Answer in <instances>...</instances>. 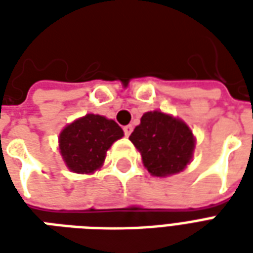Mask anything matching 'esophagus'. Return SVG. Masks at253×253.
<instances>
[{
  "label": "esophagus",
  "mask_w": 253,
  "mask_h": 253,
  "mask_svg": "<svg viewBox=\"0 0 253 253\" xmlns=\"http://www.w3.org/2000/svg\"><path fill=\"white\" fill-rule=\"evenodd\" d=\"M123 131H125V135L126 137H130V134L132 132V126L131 125H128V126L123 127Z\"/></svg>",
  "instance_id": "1"
}]
</instances>
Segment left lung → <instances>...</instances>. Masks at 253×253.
Returning <instances> with one entry per match:
<instances>
[{
  "label": "left lung",
  "mask_w": 253,
  "mask_h": 253,
  "mask_svg": "<svg viewBox=\"0 0 253 253\" xmlns=\"http://www.w3.org/2000/svg\"><path fill=\"white\" fill-rule=\"evenodd\" d=\"M130 141L141 152L143 165L154 176L173 175L187 167L195 141L186 123L163 112H146Z\"/></svg>",
  "instance_id": "1"
}]
</instances>
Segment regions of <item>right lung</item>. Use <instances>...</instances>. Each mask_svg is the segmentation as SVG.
Wrapping results in <instances>:
<instances>
[{"label": "right lung", "mask_w": 253, "mask_h": 253, "mask_svg": "<svg viewBox=\"0 0 253 253\" xmlns=\"http://www.w3.org/2000/svg\"><path fill=\"white\" fill-rule=\"evenodd\" d=\"M122 137L123 130L116 122L89 114L61 132L59 149L73 172L92 173L101 167L111 145Z\"/></svg>", "instance_id": "1"}]
</instances>
